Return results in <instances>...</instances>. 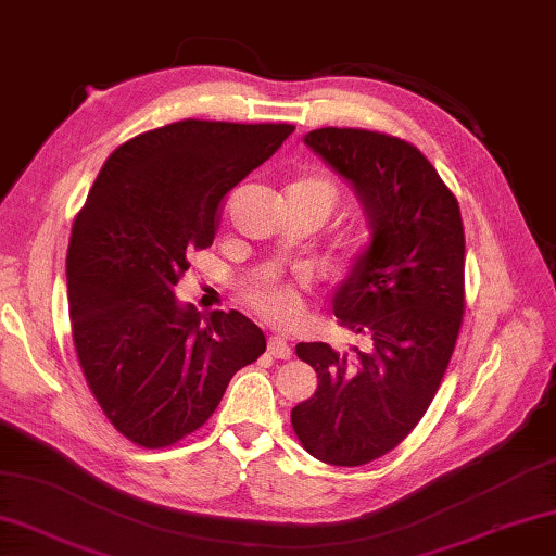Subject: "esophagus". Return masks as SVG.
Returning a JSON list of instances; mask_svg holds the SVG:
<instances>
[{
  "mask_svg": "<svg viewBox=\"0 0 556 556\" xmlns=\"http://www.w3.org/2000/svg\"><path fill=\"white\" fill-rule=\"evenodd\" d=\"M268 353L274 355V358L288 361L290 355H292V349H290V343H288L286 337H280V333H274V337L268 339Z\"/></svg>",
  "mask_w": 556,
  "mask_h": 556,
  "instance_id": "1",
  "label": "esophagus"
}]
</instances>
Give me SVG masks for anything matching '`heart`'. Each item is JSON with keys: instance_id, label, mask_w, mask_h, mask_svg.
I'll return each mask as SVG.
<instances>
[{"instance_id": "heart-1", "label": "heart", "mask_w": 556, "mask_h": 556, "mask_svg": "<svg viewBox=\"0 0 556 556\" xmlns=\"http://www.w3.org/2000/svg\"><path fill=\"white\" fill-rule=\"evenodd\" d=\"M286 198H312V201L321 203L329 211L333 203V186L319 179V176H305V179H298L295 184L288 186ZM251 300H254V305L261 314H266V317L274 321H292L300 312L298 290L292 286H276V282H268V286H261L254 295H251Z\"/></svg>"}]
</instances>
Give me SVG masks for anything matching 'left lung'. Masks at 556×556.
I'll list each match as a JSON object with an SVG mask.
<instances>
[{
    "label": "left lung",
    "mask_w": 556,
    "mask_h": 556,
    "mask_svg": "<svg viewBox=\"0 0 556 556\" xmlns=\"http://www.w3.org/2000/svg\"><path fill=\"white\" fill-rule=\"evenodd\" d=\"M302 140L353 188L370 239L331 298L365 349L298 343L319 382L290 421L312 457L358 467L414 431L447 370L465 312L463 217L414 144L355 128H319Z\"/></svg>",
    "instance_id": "left-lung-1"
}]
</instances>
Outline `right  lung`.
Wrapping results in <instances>:
<instances>
[{"mask_svg":"<svg viewBox=\"0 0 556 556\" xmlns=\"http://www.w3.org/2000/svg\"><path fill=\"white\" fill-rule=\"evenodd\" d=\"M286 123L179 121L115 150L75 219L67 300L81 372L128 441L201 428L237 370L266 351L242 312L176 300L188 254L213 244L223 195L278 152Z\"/></svg>","mask_w":556,"mask_h":556,"instance_id":"obj_1","label":"right lung"}]
</instances>
